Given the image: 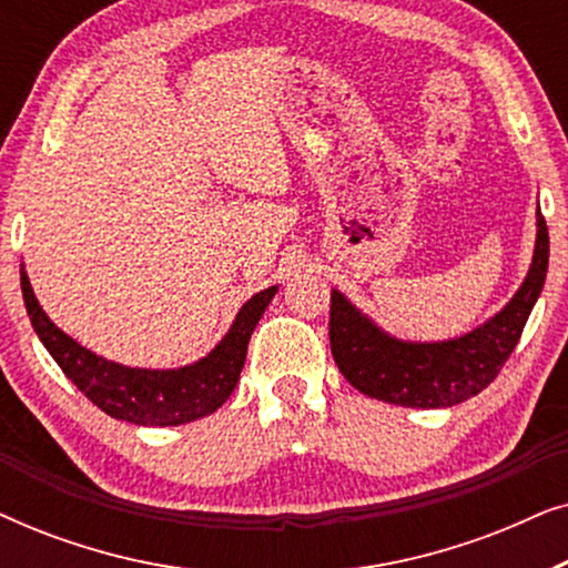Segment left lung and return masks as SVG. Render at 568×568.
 <instances>
[{"instance_id":"left-lung-1","label":"left lung","mask_w":568,"mask_h":568,"mask_svg":"<svg viewBox=\"0 0 568 568\" xmlns=\"http://www.w3.org/2000/svg\"><path fill=\"white\" fill-rule=\"evenodd\" d=\"M535 251L525 282L484 325L445 341H403L331 292V352L341 375L369 398L406 408H449L494 383L515 352L548 274V227L535 214Z\"/></svg>"}]
</instances>
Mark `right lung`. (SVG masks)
Segmentation results:
<instances>
[{
    "label": "right lung",
    "instance_id": "1",
    "mask_svg": "<svg viewBox=\"0 0 568 568\" xmlns=\"http://www.w3.org/2000/svg\"><path fill=\"white\" fill-rule=\"evenodd\" d=\"M20 286L33 331L61 372L108 416L136 426H178L214 414L235 390L243 372L247 341L278 286H268L240 307L230 331L206 356L175 369L126 367L98 356L77 344L45 315L38 302L26 266H20Z\"/></svg>",
    "mask_w": 568,
    "mask_h": 568
}]
</instances>
